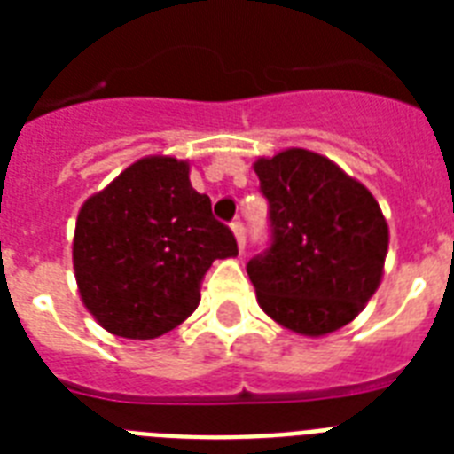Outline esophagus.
<instances>
[{
	"instance_id": "1",
	"label": "esophagus",
	"mask_w": 454,
	"mask_h": 454,
	"mask_svg": "<svg viewBox=\"0 0 454 454\" xmlns=\"http://www.w3.org/2000/svg\"><path fill=\"white\" fill-rule=\"evenodd\" d=\"M231 231L235 235V242H238V249H245V226H242V221H233L231 223Z\"/></svg>"
}]
</instances>
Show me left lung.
Returning a JSON list of instances; mask_svg holds the SVG:
<instances>
[{
	"label": "left lung",
	"instance_id": "8db88e82",
	"mask_svg": "<svg viewBox=\"0 0 454 454\" xmlns=\"http://www.w3.org/2000/svg\"><path fill=\"white\" fill-rule=\"evenodd\" d=\"M273 242L247 263L256 301L301 337L337 332L365 309L384 276L388 223L374 195L306 148L256 157Z\"/></svg>",
	"mask_w": 454,
	"mask_h": 454
}]
</instances>
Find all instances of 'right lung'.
<instances>
[{"label": "right lung", "instance_id": "1", "mask_svg": "<svg viewBox=\"0 0 454 454\" xmlns=\"http://www.w3.org/2000/svg\"><path fill=\"white\" fill-rule=\"evenodd\" d=\"M238 256L233 233L191 185V162L148 155L84 200L73 238L82 303L110 334L155 339L200 303L214 259Z\"/></svg>", "mask_w": 454, "mask_h": 454}]
</instances>
